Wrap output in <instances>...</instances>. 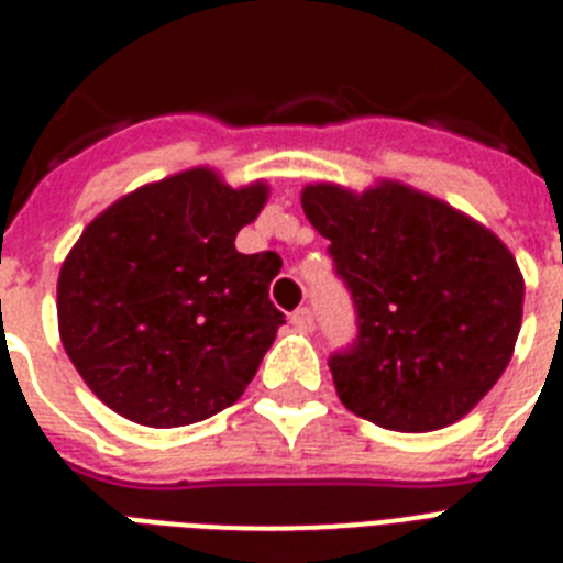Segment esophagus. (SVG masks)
<instances>
[{
  "label": "esophagus",
  "instance_id": "esophagus-1",
  "mask_svg": "<svg viewBox=\"0 0 563 563\" xmlns=\"http://www.w3.org/2000/svg\"><path fill=\"white\" fill-rule=\"evenodd\" d=\"M290 321H292V327L301 332H310L312 327H316V318H312L310 307H298V310L290 316Z\"/></svg>",
  "mask_w": 563,
  "mask_h": 563
}]
</instances>
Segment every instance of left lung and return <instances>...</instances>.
Here are the masks:
<instances>
[{"label":"left lung","instance_id":"left-lung-1","mask_svg":"<svg viewBox=\"0 0 563 563\" xmlns=\"http://www.w3.org/2000/svg\"><path fill=\"white\" fill-rule=\"evenodd\" d=\"M301 208L330 239L357 338L330 357L341 402L391 431H437L494 389L521 330L525 278L476 220L395 180L316 183Z\"/></svg>","mask_w":563,"mask_h":563}]
</instances>
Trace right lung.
Segmentation results:
<instances>
[{"mask_svg": "<svg viewBox=\"0 0 563 563\" xmlns=\"http://www.w3.org/2000/svg\"><path fill=\"white\" fill-rule=\"evenodd\" d=\"M265 202V183L231 188L211 168H188L84 228L58 273V332L109 409L177 429L242 397L285 324L267 298L276 253L233 245Z\"/></svg>", "mask_w": 563, "mask_h": 563, "instance_id": "right-lung-1", "label": "right lung"}]
</instances>
